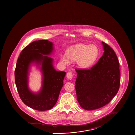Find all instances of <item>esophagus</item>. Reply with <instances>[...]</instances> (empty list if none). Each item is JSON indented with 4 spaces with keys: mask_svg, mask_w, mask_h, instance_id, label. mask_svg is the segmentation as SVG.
I'll return each instance as SVG.
<instances>
[{
    "mask_svg": "<svg viewBox=\"0 0 135 135\" xmlns=\"http://www.w3.org/2000/svg\"><path fill=\"white\" fill-rule=\"evenodd\" d=\"M66 77L69 79H72L73 78V74L71 72H69L66 74Z\"/></svg>",
    "mask_w": 135,
    "mask_h": 135,
    "instance_id": "34e87169",
    "label": "esophagus"
}]
</instances>
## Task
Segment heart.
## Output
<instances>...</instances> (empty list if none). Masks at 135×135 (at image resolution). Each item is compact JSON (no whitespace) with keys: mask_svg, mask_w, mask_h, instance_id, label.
Segmentation results:
<instances>
[{"mask_svg":"<svg viewBox=\"0 0 135 135\" xmlns=\"http://www.w3.org/2000/svg\"><path fill=\"white\" fill-rule=\"evenodd\" d=\"M67 56L63 55L61 60L65 65L70 63V59L76 60L77 65L81 69L89 68L95 62L99 55V49L95 45L78 44L72 46L66 51Z\"/></svg>","mask_w":135,"mask_h":135,"instance_id":"1","label":"heart"}]
</instances>
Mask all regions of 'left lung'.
Masks as SVG:
<instances>
[{
    "mask_svg": "<svg viewBox=\"0 0 135 135\" xmlns=\"http://www.w3.org/2000/svg\"><path fill=\"white\" fill-rule=\"evenodd\" d=\"M104 53L90 69H75V89L80 106L87 110L99 109L117 94L120 86L119 64L113 49L102 42Z\"/></svg>",
    "mask_w": 135,
    "mask_h": 135,
    "instance_id": "obj_1",
    "label": "left lung"
}]
</instances>
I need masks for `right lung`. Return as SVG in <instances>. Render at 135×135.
I'll use <instances>...</instances> for the list:
<instances>
[{
  "label": "right lung",
  "mask_w": 135,
  "mask_h": 135,
  "mask_svg": "<svg viewBox=\"0 0 135 135\" xmlns=\"http://www.w3.org/2000/svg\"><path fill=\"white\" fill-rule=\"evenodd\" d=\"M53 46V43L47 40L32 42L22 50L16 64L15 83L20 97L27 106L38 111L52 109L63 86L66 73L56 71L53 59L47 56L52 52ZM33 62L39 66L43 74L42 87L37 93L31 92L28 86V72Z\"/></svg>",
  "instance_id": "1"
}]
</instances>
